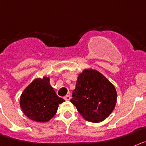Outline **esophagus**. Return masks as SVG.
Segmentation results:
<instances>
[{
	"instance_id": "1",
	"label": "esophagus",
	"mask_w": 146,
	"mask_h": 146,
	"mask_svg": "<svg viewBox=\"0 0 146 146\" xmlns=\"http://www.w3.org/2000/svg\"><path fill=\"white\" fill-rule=\"evenodd\" d=\"M70 98H71V96H70V95H69V94H68V95H66V96H64V99H65V100H67V101L70 100Z\"/></svg>"
}]
</instances>
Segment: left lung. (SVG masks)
Masks as SVG:
<instances>
[{
    "label": "left lung",
    "mask_w": 146,
    "mask_h": 146,
    "mask_svg": "<svg viewBox=\"0 0 146 146\" xmlns=\"http://www.w3.org/2000/svg\"><path fill=\"white\" fill-rule=\"evenodd\" d=\"M70 99L86 120H104L114 109L117 92L112 84L97 70H85L79 74Z\"/></svg>",
    "instance_id": "1"
}]
</instances>
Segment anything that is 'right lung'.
Returning a JSON list of instances; mask_svg holds the SVG:
<instances>
[{"mask_svg": "<svg viewBox=\"0 0 146 146\" xmlns=\"http://www.w3.org/2000/svg\"><path fill=\"white\" fill-rule=\"evenodd\" d=\"M64 99L55 94L50 84V78H37L26 88L20 98L23 112L29 119L45 122L56 114L58 105Z\"/></svg>", "mask_w": 146, "mask_h": 146, "instance_id": "right-lung-1", "label": "right lung"}]
</instances>
